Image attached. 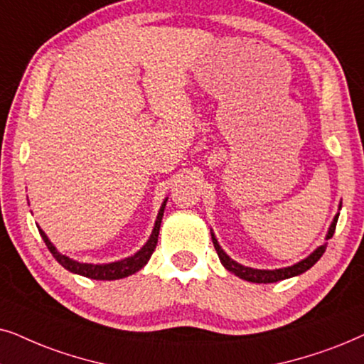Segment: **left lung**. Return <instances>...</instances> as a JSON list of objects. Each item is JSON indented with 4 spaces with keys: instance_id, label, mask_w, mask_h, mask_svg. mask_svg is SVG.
<instances>
[{
    "instance_id": "obj_1",
    "label": "left lung",
    "mask_w": 364,
    "mask_h": 364,
    "mask_svg": "<svg viewBox=\"0 0 364 364\" xmlns=\"http://www.w3.org/2000/svg\"><path fill=\"white\" fill-rule=\"evenodd\" d=\"M340 210H341V205H340ZM338 216H340V213H338V215L334 216L331 226H329V230H328L326 240L333 238L334 230H336ZM211 240H213V245H215V250H216L218 256H220L221 264L225 266L228 271H231L232 274L238 276V278L246 279V281H251V283H276V281L288 279V278H293V276L301 274V273H304V271H308L309 268H311V266L316 263L319 258H321L324 251H326V245H328V243H323L321 246H318V248L314 250L313 253L308 256V258L301 259V261H299V263L293 264V266H288V268L255 269V268H250V266H243V264L236 263L235 259H231L230 256H228L225 251L221 250V246H220V243H218V240L215 238V235H213V231H211Z\"/></svg>"
}]
</instances>
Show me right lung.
Wrapping results in <instances>:
<instances>
[{
	"label": "right lung",
	"mask_w": 364,
	"mask_h": 364,
	"mask_svg": "<svg viewBox=\"0 0 364 364\" xmlns=\"http://www.w3.org/2000/svg\"><path fill=\"white\" fill-rule=\"evenodd\" d=\"M166 200L163 201L161 208H159L158 211V216H156V221H154V228L151 231V236H149V240L146 241V245L143 246L141 250L138 251V253H134L133 256H128V258L121 259V261H114V263H105V264H91V263H80V261H75L71 258H68V256L61 255L60 251H58L55 246L50 240H48L46 232L41 230L40 226H38V230H40V235L43 241H45L48 250L51 251V255L55 256V259L60 263L63 268L71 271V273L75 274H81V276H86V278H91V279H103V281H113V279H121V278H126V276L136 273L143 268L144 264L148 263L149 258H151L154 248H156L158 245V235H159V226H161V220H163V213H164V206H166Z\"/></svg>",
	"instance_id": "obj_1"
}]
</instances>
